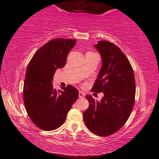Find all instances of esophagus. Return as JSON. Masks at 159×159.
Returning a JSON list of instances; mask_svg holds the SVG:
<instances>
[{
  "mask_svg": "<svg viewBox=\"0 0 159 159\" xmlns=\"http://www.w3.org/2000/svg\"><path fill=\"white\" fill-rule=\"evenodd\" d=\"M85 93L82 92V91H79V98H83L85 97Z\"/></svg>",
  "mask_w": 159,
  "mask_h": 159,
  "instance_id": "esophagus-1",
  "label": "esophagus"
}]
</instances>
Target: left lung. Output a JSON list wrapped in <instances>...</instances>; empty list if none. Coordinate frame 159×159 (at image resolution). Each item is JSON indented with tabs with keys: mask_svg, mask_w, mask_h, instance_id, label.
I'll return each mask as SVG.
<instances>
[{
	"mask_svg": "<svg viewBox=\"0 0 159 159\" xmlns=\"http://www.w3.org/2000/svg\"><path fill=\"white\" fill-rule=\"evenodd\" d=\"M102 57V67L92 91L104 93L100 102L86 95L89 106L83 113L88 129L96 135L109 136L126 122L135 98V80L129 61L119 47L108 41L94 45Z\"/></svg>",
	"mask_w": 159,
	"mask_h": 159,
	"instance_id": "left-lung-1",
	"label": "left lung"
}]
</instances>
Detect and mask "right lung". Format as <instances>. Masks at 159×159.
Segmentation results:
<instances>
[{
	"instance_id": "1",
	"label": "right lung",
	"mask_w": 159,
	"mask_h": 159,
	"mask_svg": "<svg viewBox=\"0 0 159 159\" xmlns=\"http://www.w3.org/2000/svg\"><path fill=\"white\" fill-rule=\"evenodd\" d=\"M76 43V39H70L50 40L37 50L26 69L24 102L30 119L43 130L61 126L79 97L74 87L67 85L57 91L52 83L56 70L65 66L67 54Z\"/></svg>"
}]
</instances>
